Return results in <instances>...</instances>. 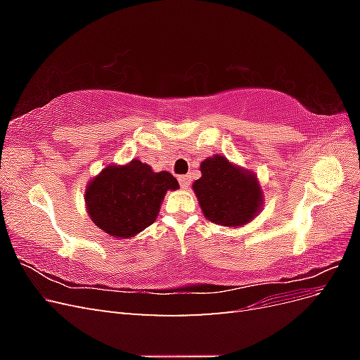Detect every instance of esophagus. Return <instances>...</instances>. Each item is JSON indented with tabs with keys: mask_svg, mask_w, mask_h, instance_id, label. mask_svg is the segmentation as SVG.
Wrapping results in <instances>:
<instances>
[{
	"mask_svg": "<svg viewBox=\"0 0 360 360\" xmlns=\"http://www.w3.org/2000/svg\"><path fill=\"white\" fill-rule=\"evenodd\" d=\"M179 183L183 189H188L191 186V177L189 176H179Z\"/></svg>",
	"mask_w": 360,
	"mask_h": 360,
	"instance_id": "esophagus-1",
	"label": "esophagus"
}]
</instances>
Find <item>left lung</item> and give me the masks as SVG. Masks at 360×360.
Wrapping results in <instances>:
<instances>
[{"label": "left lung", "instance_id": "obj_1", "mask_svg": "<svg viewBox=\"0 0 360 360\" xmlns=\"http://www.w3.org/2000/svg\"><path fill=\"white\" fill-rule=\"evenodd\" d=\"M201 179L192 184L204 216L222 226H242L263 209V191L254 172L225 156L201 162Z\"/></svg>", "mask_w": 360, "mask_h": 360}]
</instances>
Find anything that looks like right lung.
Masks as SVG:
<instances>
[{
    "instance_id": "right-lung-1",
    "label": "right lung",
    "mask_w": 360,
    "mask_h": 360,
    "mask_svg": "<svg viewBox=\"0 0 360 360\" xmlns=\"http://www.w3.org/2000/svg\"><path fill=\"white\" fill-rule=\"evenodd\" d=\"M168 171L153 172L138 159L106 167L86 186L85 205L99 230L115 238H129L156 221L167 191L179 189Z\"/></svg>"
}]
</instances>
